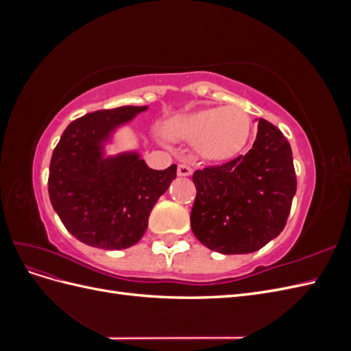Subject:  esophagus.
Returning <instances> with one entry per match:
<instances>
[{"instance_id": "1", "label": "esophagus", "mask_w": 351, "mask_h": 351, "mask_svg": "<svg viewBox=\"0 0 351 351\" xmlns=\"http://www.w3.org/2000/svg\"><path fill=\"white\" fill-rule=\"evenodd\" d=\"M192 173H193V169H192V167H190V165H187V164H178L177 174L180 177H187V176L192 174Z\"/></svg>"}]
</instances>
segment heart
I'll list each match as a JSON object with an SVG mask.
<instances>
[{
	"label": "heart",
	"instance_id": "b5f03b06",
	"mask_svg": "<svg viewBox=\"0 0 351 351\" xmlns=\"http://www.w3.org/2000/svg\"><path fill=\"white\" fill-rule=\"evenodd\" d=\"M250 121L241 108L230 105L208 108L187 117L174 119L168 124L173 139L197 141V149L208 159L221 161L236 156L247 142Z\"/></svg>",
	"mask_w": 351,
	"mask_h": 351
}]
</instances>
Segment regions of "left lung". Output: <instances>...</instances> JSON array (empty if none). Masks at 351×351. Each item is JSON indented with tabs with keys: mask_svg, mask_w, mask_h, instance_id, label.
I'll return each instance as SVG.
<instances>
[{
	"mask_svg": "<svg viewBox=\"0 0 351 351\" xmlns=\"http://www.w3.org/2000/svg\"><path fill=\"white\" fill-rule=\"evenodd\" d=\"M196 199L190 226L208 249L252 253L287 224L297 190L293 154L278 127L259 119L252 149L193 173Z\"/></svg>",
	"mask_w": 351,
	"mask_h": 351,
	"instance_id": "left-lung-1",
	"label": "left lung"
}]
</instances>
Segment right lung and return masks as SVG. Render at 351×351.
<instances>
[{
    "instance_id": "obj_1",
    "label": "right lung",
    "mask_w": 351,
    "mask_h": 351,
    "mask_svg": "<svg viewBox=\"0 0 351 351\" xmlns=\"http://www.w3.org/2000/svg\"><path fill=\"white\" fill-rule=\"evenodd\" d=\"M146 108L127 105L83 115L67 125L52 152V208L71 234L92 247L121 250L139 241L156 200L177 176L176 164L152 169L137 154L101 158L104 137Z\"/></svg>"
}]
</instances>
